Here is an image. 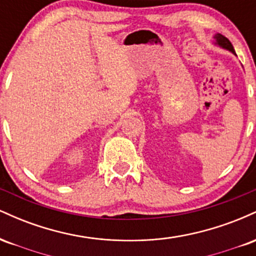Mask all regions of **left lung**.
Instances as JSON below:
<instances>
[{"label": "left lung", "mask_w": 256, "mask_h": 256, "mask_svg": "<svg viewBox=\"0 0 256 256\" xmlns=\"http://www.w3.org/2000/svg\"><path fill=\"white\" fill-rule=\"evenodd\" d=\"M214 38H216V43H218L220 46H222V48L228 49V50H230V52H234V46H232L230 40H228V38H226L225 36H222V34H216V36H214Z\"/></svg>", "instance_id": "obj_1"}]
</instances>
